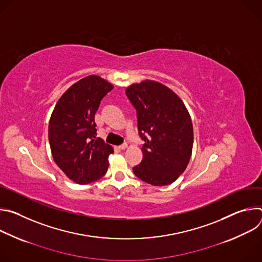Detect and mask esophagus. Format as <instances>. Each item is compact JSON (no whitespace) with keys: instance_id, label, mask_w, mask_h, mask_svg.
<instances>
[{"instance_id":"esophagus-1","label":"esophagus","mask_w":262,"mask_h":262,"mask_svg":"<svg viewBox=\"0 0 262 262\" xmlns=\"http://www.w3.org/2000/svg\"><path fill=\"white\" fill-rule=\"evenodd\" d=\"M127 147V144L126 143H124V144H122V145H120L119 146V149H125Z\"/></svg>"}]
</instances>
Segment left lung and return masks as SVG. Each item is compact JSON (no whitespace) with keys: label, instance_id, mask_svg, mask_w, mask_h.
I'll return each mask as SVG.
<instances>
[{"label":"left lung","instance_id":"8db88e82","mask_svg":"<svg viewBox=\"0 0 262 262\" xmlns=\"http://www.w3.org/2000/svg\"><path fill=\"white\" fill-rule=\"evenodd\" d=\"M125 93L137 110L138 129L144 144L143 160L133 168L141 180L163 186L174 182L191 160L194 132L188 108L166 85L145 80Z\"/></svg>","mask_w":262,"mask_h":262}]
</instances>
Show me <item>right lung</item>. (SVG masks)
<instances>
[{
    "mask_svg": "<svg viewBox=\"0 0 262 262\" xmlns=\"http://www.w3.org/2000/svg\"><path fill=\"white\" fill-rule=\"evenodd\" d=\"M114 88L90 74L71 85L56 103L49 123V141L56 165L78 184L101 178L114 148L96 139L94 116L100 100Z\"/></svg>",
    "mask_w": 262,
    "mask_h": 262,
    "instance_id": "1",
    "label": "right lung"
}]
</instances>
